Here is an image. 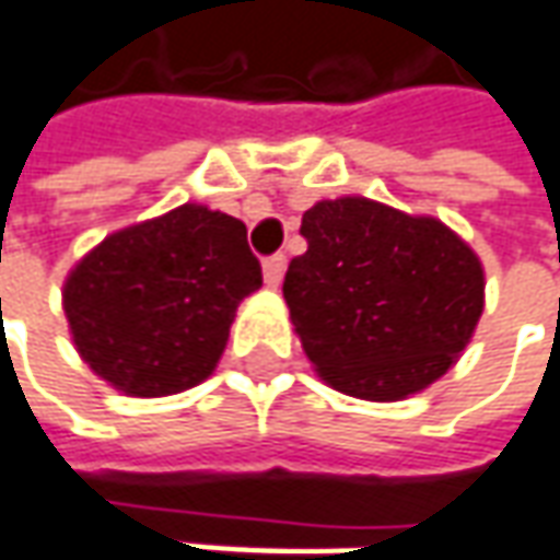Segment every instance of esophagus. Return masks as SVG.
Masks as SVG:
<instances>
[{"label": "esophagus", "mask_w": 560, "mask_h": 560, "mask_svg": "<svg viewBox=\"0 0 560 560\" xmlns=\"http://www.w3.org/2000/svg\"><path fill=\"white\" fill-rule=\"evenodd\" d=\"M284 269H288V260H284V254H276V257L264 260L266 284H269V288H279L281 279H284Z\"/></svg>", "instance_id": "esophagus-1"}]
</instances>
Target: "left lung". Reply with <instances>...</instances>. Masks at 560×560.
<instances>
[{"mask_svg": "<svg viewBox=\"0 0 560 560\" xmlns=\"http://www.w3.org/2000/svg\"><path fill=\"white\" fill-rule=\"evenodd\" d=\"M284 300L315 374L364 401H401L459 361L485 312V266L447 223L340 196L303 214Z\"/></svg>", "mask_w": 560, "mask_h": 560, "instance_id": "obj_1", "label": "left lung"}]
</instances>
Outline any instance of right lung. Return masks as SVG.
Here are the masks:
<instances>
[{
	"label": "right lung",
	"instance_id": "1",
	"mask_svg": "<svg viewBox=\"0 0 560 560\" xmlns=\"http://www.w3.org/2000/svg\"><path fill=\"white\" fill-rule=\"evenodd\" d=\"M260 284L245 223L186 201L94 245L63 281V315L104 383L165 398L214 374L238 303Z\"/></svg>",
	"mask_w": 560,
	"mask_h": 560
}]
</instances>
